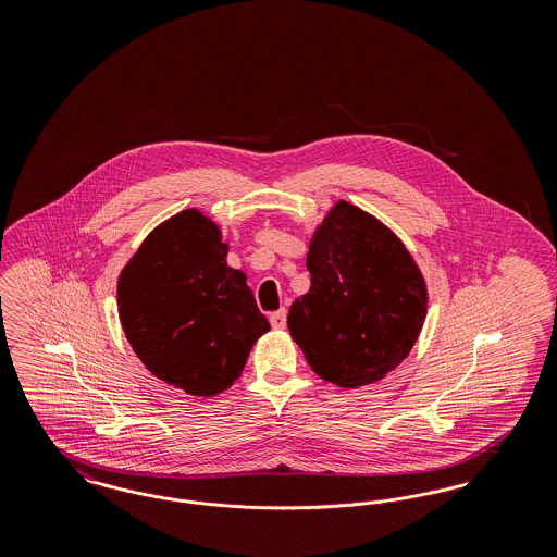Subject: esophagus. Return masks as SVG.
Wrapping results in <instances>:
<instances>
[{
  "label": "esophagus",
  "instance_id": "obj_1",
  "mask_svg": "<svg viewBox=\"0 0 557 557\" xmlns=\"http://www.w3.org/2000/svg\"><path fill=\"white\" fill-rule=\"evenodd\" d=\"M269 321H271V325H273L275 330H284V327H286V309H280V311L271 313Z\"/></svg>",
  "mask_w": 557,
  "mask_h": 557
}]
</instances>
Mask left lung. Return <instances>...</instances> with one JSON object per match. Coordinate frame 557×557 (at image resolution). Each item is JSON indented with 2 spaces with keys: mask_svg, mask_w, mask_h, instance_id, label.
Returning a JSON list of instances; mask_svg holds the SVG:
<instances>
[{
  "mask_svg": "<svg viewBox=\"0 0 557 557\" xmlns=\"http://www.w3.org/2000/svg\"><path fill=\"white\" fill-rule=\"evenodd\" d=\"M311 288L292 302L288 327L311 370L343 388L382 380L424 325V275L405 244L345 200L311 239Z\"/></svg>",
  "mask_w": 557,
  "mask_h": 557,
  "instance_id": "8db88e82",
  "label": "left lung"
}]
</instances>
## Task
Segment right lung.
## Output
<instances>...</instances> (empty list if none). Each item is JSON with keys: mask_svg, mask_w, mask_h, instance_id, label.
Listing matches in <instances>:
<instances>
[{"mask_svg": "<svg viewBox=\"0 0 557 557\" xmlns=\"http://www.w3.org/2000/svg\"><path fill=\"white\" fill-rule=\"evenodd\" d=\"M225 259L219 227L187 209L160 223L119 277V318L135 355L194 397L230 388L269 330L246 275Z\"/></svg>", "mask_w": 557, "mask_h": 557, "instance_id": "1", "label": "right lung"}]
</instances>
